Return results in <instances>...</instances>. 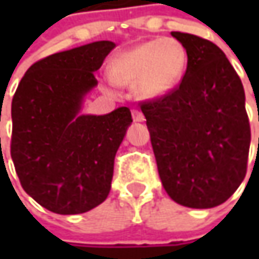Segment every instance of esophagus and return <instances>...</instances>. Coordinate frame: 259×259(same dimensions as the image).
I'll use <instances>...</instances> for the list:
<instances>
[{"mask_svg": "<svg viewBox=\"0 0 259 259\" xmlns=\"http://www.w3.org/2000/svg\"><path fill=\"white\" fill-rule=\"evenodd\" d=\"M133 119H134L135 122H143L145 119L144 114L141 111H138V109H134L133 111Z\"/></svg>", "mask_w": 259, "mask_h": 259, "instance_id": "obj_1", "label": "esophagus"}]
</instances>
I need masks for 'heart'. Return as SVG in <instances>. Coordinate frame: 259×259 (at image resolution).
Masks as SVG:
<instances>
[{"mask_svg": "<svg viewBox=\"0 0 259 259\" xmlns=\"http://www.w3.org/2000/svg\"><path fill=\"white\" fill-rule=\"evenodd\" d=\"M187 66L184 46L171 37L150 40L116 55L108 66L111 80L134 86L141 98L154 99L171 92Z\"/></svg>", "mask_w": 259, "mask_h": 259, "instance_id": "1", "label": "heart"}]
</instances>
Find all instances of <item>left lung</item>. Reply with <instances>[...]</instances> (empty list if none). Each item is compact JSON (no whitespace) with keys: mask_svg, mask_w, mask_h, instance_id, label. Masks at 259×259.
Wrapping results in <instances>:
<instances>
[{"mask_svg":"<svg viewBox=\"0 0 259 259\" xmlns=\"http://www.w3.org/2000/svg\"><path fill=\"white\" fill-rule=\"evenodd\" d=\"M171 35L187 52L183 79L171 92L140 105L167 194L187 207H214L246 174L251 128L244 86L212 41Z\"/></svg>","mask_w":259,"mask_h":259,"instance_id":"left-lung-1","label":"left lung"}]
</instances>
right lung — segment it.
I'll list each match as a JSON object with an SVG mask.
<instances>
[{
    "label": "right lung",
    "mask_w": 259,
    "mask_h": 259,
    "mask_svg": "<svg viewBox=\"0 0 259 259\" xmlns=\"http://www.w3.org/2000/svg\"><path fill=\"white\" fill-rule=\"evenodd\" d=\"M115 47L95 41L47 56L25 72L11 104V158L35 202L59 214L85 213L108 197L115 154L131 112L79 115L95 73Z\"/></svg>",
    "instance_id": "right-lung-1"
}]
</instances>
